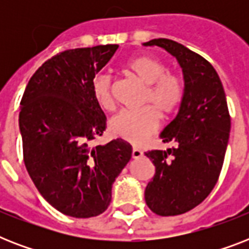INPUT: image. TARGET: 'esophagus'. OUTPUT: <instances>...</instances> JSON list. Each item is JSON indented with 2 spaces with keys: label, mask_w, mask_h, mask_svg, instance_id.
Wrapping results in <instances>:
<instances>
[{
  "label": "esophagus",
  "mask_w": 249,
  "mask_h": 249,
  "mask_svg": "<svg viewBox=\"0 0 249 249\" xmlns=\"http://www.w3.org/2000/svg\"><path fill=\"white\" fill-rule=\"evenodd\" d=\"M142 155H143V152L141 151L140 148H137V147L133 148V151H132L133 159H140V158H142Z\"/></svg>",
  "instance_id": "obj_1"
}]
</instances>
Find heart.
Masks as SVG:
<instances>
[{
	"instance_id": "b5f03b06",
	"label": "heart",
	"mask_w": 249,
	"mask_h": 249,
	"mask_svg": "<svg viewBox=\"0 0 249 249\" xmlns=\"http://www.w3.org/2000/svg\"><path fill=\"white\" fill-rule=\"evenodd\" d=\"M124 72L136 76L144 86L142 102L151 103L138 109H124L109 120V130L113 136L140 143L155 132L161 116H169L182 99L183 88L176 75L166 73L163 62L148 55H137L128 59L123 66ZM93 97L98 106L106 111L113 108L111 97V81L107 75H98L91 83Z\"/></svg>"
}]
</instances>
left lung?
<instances>
[{
  "label": "left lung",
  "instance_id": "left-lung-1",
  "mask_svg": "<svg viewBox=\"0 0 249 249\" xmlns=\"http://www.w3.org/2000/svg\"><path fill=\"white\" fill-rule=\"evenodd\" d=\"M143 46L164 49L177 59L183 75L177 116L159 136L172 147L144 154L155 165L144 190L146 204L159 216H177L200 204L216 185L231 121L224 86L208 60L168 38Z\"/></svg>",
  "mask_w": 249,
  "mask_h": 249
}]
</instances>
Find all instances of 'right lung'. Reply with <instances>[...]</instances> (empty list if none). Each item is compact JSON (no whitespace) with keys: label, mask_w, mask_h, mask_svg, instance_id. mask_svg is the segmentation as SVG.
<instances>
[{"label":"right lung","mask_w":249,"mask_h":249,"mask_svg":"<svg viewBox=\"0 0 249 249\" xmlns=\"http://www.w3.org/2000/svg\"><path fill=\"white\" fill-rule=\"evenodd\" d=\"M117 48L99 45L56 54L33 73L20 102L29 177L49 204L76 218L105 212L113 182L132 158V146L120 138L90 144L106 129L91 83Z\"/></svg>","instance_id":"right-lung-1"}]
</instances>
